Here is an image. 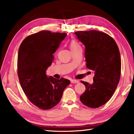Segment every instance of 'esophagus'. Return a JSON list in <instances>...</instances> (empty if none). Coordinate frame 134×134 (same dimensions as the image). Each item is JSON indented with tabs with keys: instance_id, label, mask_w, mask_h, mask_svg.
Here are the masks:
<instances>
[{
	"instance_id": "esophagus-1",
	"label": "esophagus",
	"mask_w": 134,
	"mask_h": 134,
	"mask_svg": "<svg viewBox=\"0 0 134 134\" xmlns=\"http://www.w3.org/2000/svg\"><path fill=\"white\" fill-rule=\"evenodd\" d=\"M71 82L72 83H78L79 81L76 80V79H71Z\"/></svg>"
}]
</instances>
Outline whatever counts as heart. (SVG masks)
I'll return each mask as SVG.
<instances>
[{"label": "heart", "mask_w": 134, "mask_h": 134, "mask_svg": "<svg viewBox=\"0 0 134 134\" xmlns=\"http://www.w3.org/2000/svg\"><path fill=\"white\" fill-rule=\"evenodd\" d=\"M79 47V44H78V42H76L75 40H72L71 41L70 44V50H73L76 49V48H78Z\"/></svg>", "instance_id": "1"}]
</instances>
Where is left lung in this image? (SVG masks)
I'll return each mask as SVG.
<instances>
[{"label":"left lung","instance_id":"8db88e82","mask_svg":"<svg viewBox=\"0 0 134 134\" xmlns=\"http://www.w3.org/2000/svg\"><path fill=\"white\" fill-rule=\"evenodd\" d=\"M85 47L86 67L94 71L93 83L81 81L86 90L80 100L86 106L98 108L106 104L117 88L121 74V58L117 44L108 34L97 30L75 32Z\"/></svg>","mask_w":134,"mask_h":134}]
</instances>
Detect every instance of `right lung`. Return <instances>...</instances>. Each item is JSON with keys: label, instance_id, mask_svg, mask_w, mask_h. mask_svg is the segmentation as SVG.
Returning a JSON list of instances; mask_svg holds the SVG:
<instances>
[{"label": "right lung", "instance_id": "obj_1", "mask_svg": "<svg viewBox=\"0 0 134 134\" xmlns=\"http://www.w3.org/2000/svg\"><path fill=\"white\" fill-rule=\"evenodd\" d=\"M66 36L65 33L41 31L27 36L19 47L17 62L19 83L29 100L41 109L56 106L70 83L68 79L46 75L54 59L53 54Z\"/></svg>", "mask_w": 134, "mask_h": 134}]
</instances>
